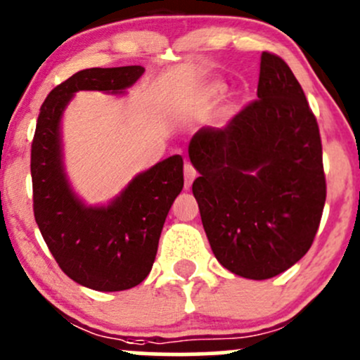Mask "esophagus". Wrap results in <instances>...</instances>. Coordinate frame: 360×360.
Listing matches in <instances>:
<instances>
[{"instance_id":"34e87169","label":"esophagus","mask_w":360,"mask_h":360,"mask_svg":"<svg viewBox=\"0 0 360 360\" xmlns=\"http://www.w3.org/2000/svg\"><path fill=\"white\" fill-rule=\"evenodd\" d=\"M184 173H185V188H187V191H188V188L192 187V181L195 180L197 172H195V168H193L191 163H185Z\"/></svg>"}]
</instances>
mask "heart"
Returning a JSON list of instances; mask_svg holds the SVG:
<instances>
[{
  "instance_id": "heart-1",
  "label": "heart",
  "mask_w": 360,
  "mask_h": 360,
  "mask_svg": "<svg viewBox=\"0 0 360 360\" xmlns=\"http://www.w3.org/2000/svg\"><path fill=\"white\" fill-rule=\"evenodd\" d=\"M221 93H223V84L211 83V84H207V86L202 88L200 96L202 98H214V96L221 95Z\"/></svg>"
}]
</instances>
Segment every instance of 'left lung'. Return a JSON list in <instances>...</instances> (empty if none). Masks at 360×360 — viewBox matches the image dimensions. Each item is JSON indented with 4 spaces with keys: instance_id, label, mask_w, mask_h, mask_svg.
<instances>
[{
    "instance_id": "8db88e82",
    "label": "left lung",
    "mask_w": 360,
    "mask_h": 360,
    "mask_svg": "<svg viewBox=\"0 0 360 360\" xmlns=\"http://www.w3.org/2000/svg\"><path fill=\"white\" fill-rule=\"evenodd\" d=\"M258 100L188 144L204 231L224 269L276 277L311 248L326 199L318 122L290 68L262 52Z\"/></svg>"
}]
</instances>
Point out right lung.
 I'll use <instances>...</instances> for the list:
<instances>
[{
    "instance_id": "add662e5",
    "label": "right lung",
    "mask_w": 360,
    "mask_h": 360,
    "mask_svg": "<svg viewBox=\"0 0 360 360\" xmlns=\"http://www.w3.org/2000/svg\"><path fill=\"white\" fill-rule=\"evenodd\" d=\"M143 72V66H122L72 75L47 95L32 143L34 214L44 241L68 277L102 292L134 288L151 272L165 219L184 188V160L169 156L136 175L108 204L86 205L64 169L60 120L75 93L122 95Z\"/></svg>"
}]
</instances>
